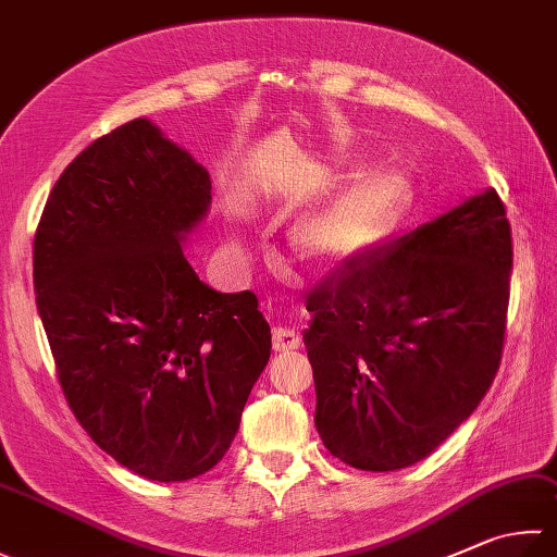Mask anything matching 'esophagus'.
<instances>
[{
  "instance_id": "34e87169",
  "label": "esophagus",
  "mask_w": 557,
  "mask_h": 557,
  "mask_svg": "<svg viewBox=\"0 0 557 557\" xmlns=\"http://www.w3.org/2000/svg\"><path fill=\"white\" fill-rule=\"evenodd\" d=\"M271 344H274V351L278 354H288L293 349H298L300 346V337L296 330L290 327H276L274 334H271Z\"/></svg>"
}]
</instances>
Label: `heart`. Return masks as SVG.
Segmentation results:
<instances>
[{"mask_svg": "<svg viewBox=\"0 0 557 557\" xmlns=\"http://www.w3.org/2000/svg\"><path fill=\"white\" fill-rule=\"evenodd\" d=\"M407 201V182L393 170L356 176L318 211L293 227V249L310 267H334L363 255L395 223Z\"/></svg>", "mask_w": 557, "mask_h": 557, "instance_id": "1", "label": "heart"}]
</instances>
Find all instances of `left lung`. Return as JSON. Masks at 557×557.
Here are the masks:
<instances>
[{"label":"left lung","mask_w":557,"mask_h":557,"mask_svg":"<svg viewBox=\"0 0 557 557\" xmlns=\"http://www.w3.org/2000/svg\"><path fill=\"white\" fill-rule=\"evenodd\" d=\"M511 227L495 188L314 288V426L346 466H414L473 414L505 346Z\"/></svg>","instance_id":"1"}]
</instances>
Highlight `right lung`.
Masks as SVG:
<instances>
[{
    "label": "right lung",
    "instance_id": "1",
    "mask_svg": "<svg viewBox=\"0 0 557 557\" xmlns=\"http://www.w3.org/2000/svg\"><path fill=\"white\" fill-rule=\"evenodd\" d=\"M208 208L203 166L135 119L67 164L34 239L36 306L70 409L157 482L223 460L271 354L255 293L213 290L184 257Z\"/></svg>",
    "mask_w": 557,
    "mask_h": 557
}]
</instances>
